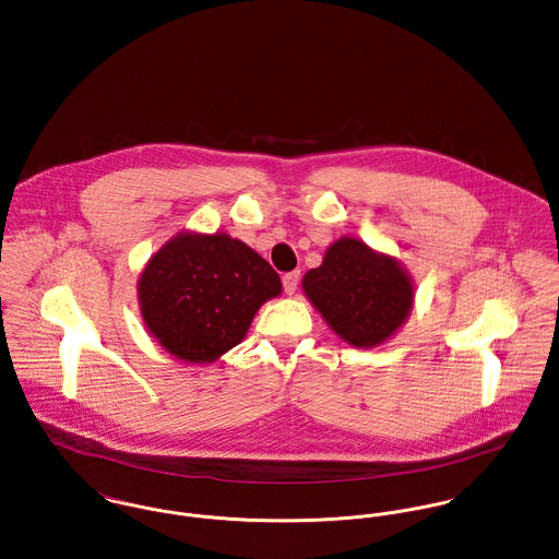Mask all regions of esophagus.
Returning <instances> with one entry per match:
<instances>
[{
  "label": "esophagus",
  "instance_id": "1",
  "mask_svg": "<svg viewBox=\"0 0 559 559\" xmlns=\"http://www.w3.org/2000/svg\"><path fill=\"white\" fill-rule=\"evenodd\" d=\"M298 285H300V272H287V274L283 276V287H285V294H287V296H294L296 289H298Z\"/></svg>",
  "mask_w": 559,
  "mask_h": 559
}]
</instances>
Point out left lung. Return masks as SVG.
Returning <instances> with one entry per match:
<instances>
[{"mask_svg":"<svg viewBox=\"0 0 559 559\" xmlns=\"http://www.w3.org/2000/svg\"><path fill=\"white\" fill-rule=\"evenodd\" d=\"M301 289L325 323L357 348L395 336L415 301L413 278L397 259L348 236L332 242L321 265L304 274Z\"/></svg>","mask_w":559,"mask_h":559,"instance_id":"left-lung-1","label":"left lung"}]
</instances>
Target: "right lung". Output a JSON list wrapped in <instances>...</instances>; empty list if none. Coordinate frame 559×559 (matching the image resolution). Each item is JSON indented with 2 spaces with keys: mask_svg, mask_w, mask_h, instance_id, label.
<instances>
[{
  "mask_svg": "<svg viewBox=\"0 0 559 559\" xmlns=\"http://www.w3.org/2000/svg\"><path fill=\"white\" fill-rule=\"evenodd\" d=\"M281 292L274 267L225 231H178L138 281L148 334L189 364H211L242 343L261 304Z\"/></svg>",
  "mask_w": 559,
  "mask_h": 559,
  "instance_id": "obj_1",
  "label": "right lung"
}]
</instances>
